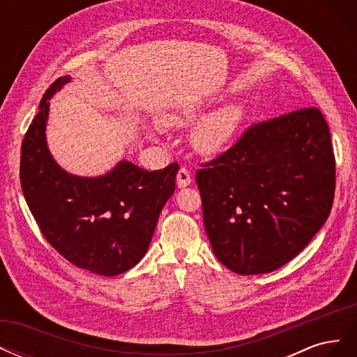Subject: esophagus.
<instances>
[{
    "label": "esophagus",
    "mask_w": 357,
    "mask_h": 357,
    "mask_svg": "<svg viewBox=\"0 0 357 357\" xmlns=\"http://www.w3.org/2000/svg\"><path fill=\"white\" fill-rule=\"evenodd\" d=\"M190 181H192L190 172L185 167H181L177 172V186L178 188H186V186L190 185Z\"/></svg>",
    "instance_id": "obj_1"
}]
</instances>
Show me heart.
Returning a JSON list of instances; mask_svg holds the SVG:
<instances>
[{"label":"heart","mask_w":357,"mask_h":357,"mask_svg":"<svg viewBox=\"0 0 357 357\" xmlns=\"http://www.w3.org/2000/svg\"><path fill=\"white\" fill-rule=\"evenodd\" d=\"M199 109H188L177 114H169L167 123L171 126H186L199 116ZM244 121V109L238 102L225 104L211 113L205 114L193 126L190 132V143L198 153L204 156H214L225 152L238 134Z\"/></svg>","instance_id":"heart-1"}]
</instances>
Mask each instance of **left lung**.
Masks as SVG:
<instances>
[{
    "label": "left lung",
    "mask_w": 357,
    "mask_h": 357,
    "mask_svg": "<svg viewBox=\"0 0 357 357\" xmlns=\"http://www.w3.org/2000/svg\"><path fill=\"white\" fill-rule=\"evenodd\" d=\"M197 171L215 257L241 275L286 265L326 222L335 192L329 126L316 107L255 123Z\"/></svg>",
    "instance_id": "1"
}]
</instances>
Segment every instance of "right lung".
<instances>
[{
	"instance_id": "add662e5",
	"label": "right lung",
	"mask_w": 357,
	"mask_h": 357,
	"mask_svg": "<svg viewBox=\"0 0 357 357\" xmlns=\"http://www.w3.org/2000/svg\"><path fill=\"white\" fill-rule=\"evenodd\" d=\"M70 75L43 95L20 150V186L41 234L55 250L93 274L119 275L146 255L159 214L174 193L178 164L146 171L129 160L100 177L62 169L49 152V100Z\"/></svg>"
}]
</instances>
